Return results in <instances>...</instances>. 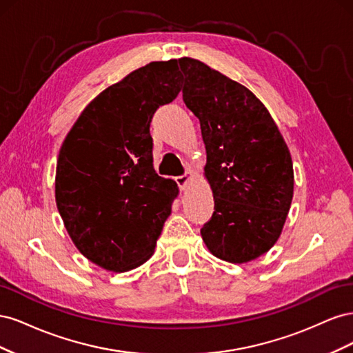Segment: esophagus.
<instances>
[{"instance_id": "esophagus-1", "label": "esophagus", "mask_w": 353, "mask_h": 353, "mask_svg": "<svg viewBox=\"0 0 353 353\" xmlns=\"http://www.w3.org/2000/svg\"><path fill=\"white\" fill-rule=\"evenodd\" d=\"M175 179H176L178 187H179L181 190H185V188L188 187V184L191 183V179H193V172H191V170H187V172H185L184 175L176 176Z\"/></svg>"}]
</instances>
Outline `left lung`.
Returning a JSON list of instances; mask_svg holds the SVG:
<instances>
[{
  "instance_id": "obj_1",
  "label": "left lung",
  "mask_w": 353,
  "mask_h": 353,
  "mask_svg": "<svg viewBox=\"0 0 353 353\" xmlns=\"http://www.w3.org/2000/svg\"><path fill=\"white\" fill-rule=\"evenodd\" d=\"M183 100L200 121L215 212L200 230L209 252L250 262L279 240L294 187L288 147L263 103L200 60L178 59Z\"/></svg>"
}]
</instances>
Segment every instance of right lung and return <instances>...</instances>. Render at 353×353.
I'll list each match as a JSON object with an SVG mask.
<instances>
[{
    "label": "right lung",
    "instance_id": "right-lung-1",
    "mask_svg": "<svg viewBox=\"0 0 353 353\" xmlns=\"http://www.w3.org/2000/svg\"><path fill=\"white\" fill-rule=\"evenodd\" d=\"M176 60L152 61L100 92L61 144L56 203L77 249L92 263L126 272L154 253L178 196L153 168L150 122L181 91Z\"/></svg>",
    "mask_w": 353,
    "mask_h": 353
}]
</instances>
